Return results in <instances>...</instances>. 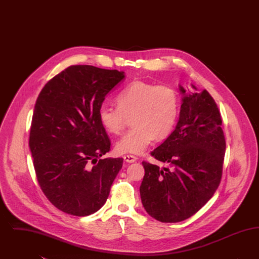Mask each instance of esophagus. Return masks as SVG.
<instances>
[{
  "label": "esophagus",
  "instance_id": "34e87169",
  "mask_svg": "<svg viewBox=\"0 0 259 259\" xmlns=\"http://www.w3.org/2000/svg\"><path fill=\"white\" fill-rule=\"evenodd\" d=\"M123 158L124 161H126L127 163H133V162H135L138 159L134 155H125Z\"/></svg>",
  "mask_w": 259,
  "mask_h": 259
}]
</instances>
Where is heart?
<instances>
[{"instance_id":"obj_1","label":"heart","mask_w":259,"mask_h":259,"mask_svg":"<svg viewBox=\"0 0 259 259\" xmlns=\"http://www.w3.org/2000/svg\"><path fill=\"white\" fill-rule=\"evenodd\" d=\"M116 102L102 104L98 116L107 131L119 134L133 115L134 126L116 144L118 152L141 154L155 138L171 134L179 114V96L172 87L136 80L119 92Z\"/></svg>"}]
</instances>
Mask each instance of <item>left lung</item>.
I'll return each instance as SVG.
<instances>
[{"label": "left lung", "instance_id": "8db88e82", "mask_svg": "<svg viewBox=\"0 0 259 259\" xmlns=\"http://www.w3.org/2000/svg\"><path fill=\"white\" fill-rule=\"evenodd\" d=\"M179 87L183 104L176 129L151 152L167 167L143 161L142 203L161 222H183L212 197L222 181L226 148L222 116L209 92L186 94Z\"/></svg>", "mask_w": 259, "mask_h": 259}]
</instances>
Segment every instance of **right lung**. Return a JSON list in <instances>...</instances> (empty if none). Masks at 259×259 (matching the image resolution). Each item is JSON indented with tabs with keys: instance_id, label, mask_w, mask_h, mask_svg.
Instances as JSON below:
<instances>
[{
	"instance_id": "obj_1",
	"label": "right lung",
	"mask_w": 259,
	"mask_h": 259,
	"mask_svg": "<svg viewBox=\"0 0 259 259\" xmlns=\"http://www.w3.org/2000/svg\"><path fill=\"white\" fill-rule=\"evenodd\" d=\"M124 72L70 66L41 89L33 113L29 147L38 185L57 209L87 217L103 207L123 158L100 157L111 141L99 120L105 97Z\"/></svg>"
}]
</instances>
